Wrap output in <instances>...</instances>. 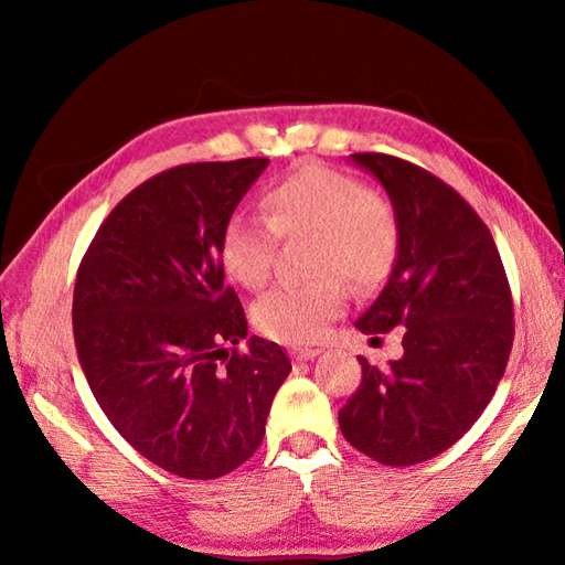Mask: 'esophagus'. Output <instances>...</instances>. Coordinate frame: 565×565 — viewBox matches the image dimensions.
Returning a JSON list of instances; mask_svg holds the SVG:
<instances>
[{
	"label": "esophagus",
	"instance_id": "34e87169",
	"mask_svg": "<svg viewBox=\"0 0 565 565\" xmlns=\"http://www.w3.org/2000/svg\"><path fill=\"white\" fill-rule=\"evenodd\" d=\"M291 353H294V359H296V361H311L313 356H319L321 351H319V349H313V347H303V349H294Z\"/></svg>",
	"mask_w": 565,
	"mask_h": 565
}]
</instances>
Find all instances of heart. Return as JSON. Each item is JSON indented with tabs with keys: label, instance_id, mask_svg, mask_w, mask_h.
<instances>
[{
	"label": "heart",
	"instance_id": "heart-1",
	"mask_svg": "<svg viewBox=\"0 0 565 565\" xmlns=\"http://www.w3.org/2000/svg\"><path fill=\"white\" fill-rule=\"evenodd\" d=\"M266 216L236 214L222 234V264L246 289L271 279L281 236L317 234L309 284H279L254 306L266 337L317 341L347 306V284L369 291L386 279L398 256V218L376 189L347 171L306 164L264 194Z\"/></svg>",
	"mask_w": 565,
	"mask_h": 565
}]
</instances>
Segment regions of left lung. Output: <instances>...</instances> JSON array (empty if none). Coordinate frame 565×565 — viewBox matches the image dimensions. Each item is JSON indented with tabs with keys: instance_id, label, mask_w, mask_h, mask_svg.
Listing matches in <instances>:
<instances>
[{
	"instance_id": "left-lung-1",
	"label": "left lung",
	"mask_w": 565,
	"mask_h": 565,
	"mask_svg": "<svg viewBox=\"0 0 565 565\" xmlns=\"http://www.w3.org/2000/svg\"><path fill=\"white\" fill-rule=\"evenodd\" d=\"M394 204L398 256L384 291L356 319L379 341L398 329L404 356L374 366L339 411L356 451L384 466H414L451 448L495 394L513 347V299L489 226L431 171L363 151Z\"/></svg>"
}]
</instances>
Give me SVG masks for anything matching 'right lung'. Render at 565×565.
I'll list each match as a JSON object with an SVG mask.
<instances>
[{
    "label": "right lung",
    "mask_w": 565,
    "mask_h": 565,
    "mask_svg": "<svg viewBox=\"0 0 565 565\" xmlns=\"http://www.w3.org/2000/svg\"><path fill=\"white\" fill-rule=\"evenodd\" d=\"M269 159L161 171L104 218L76 271L72 327L111 426L164 471L218 478L262 446L291 361L252 337L222 234Z\"/></svg>",
    "instance_id": "1"
}]
</instances>
